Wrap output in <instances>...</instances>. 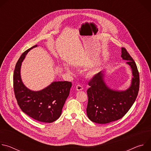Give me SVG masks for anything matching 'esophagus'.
Listing matches in <instances>:
<instances>
[{
  "mask_svg": "<svg viewBox=\"0 0 151 151\" xmlns=\"http://www.w3.org/2000/svg\"><path fill=\"white\" fill-rule=\"evenodd\" d=\"M76 90L77 91H82L83 90V87L81 85H78L76 87Z\"/></svg>",
  "mask_w": 151,
  "mask_h": 151,
  "instance_id": "34e87169",
  "label": "esophagus"
}]
</instances>
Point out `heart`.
<instances>
[{
  "label": "heart",
  "instance_id": "heart-1",
  "mask_svg": "<svg viewBox=\"0 0 151 151\" xmlns=\"http://www.w3.org/2000/svg\"><path fill=\"white\" fill-rule=\"evenodd\" d=\"M66 70H67L69 73H72V71L71 69H70V68H69V67H67V68H66Z\"/></svg>",
  "mask_w": 151,
  "mask_h": 151
}]
</instances>
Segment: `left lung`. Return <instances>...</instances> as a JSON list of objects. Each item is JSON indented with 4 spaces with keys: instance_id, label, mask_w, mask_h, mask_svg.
<instances>
[{
    "instance_id": "left-lung-1",
    "label": "left lung",
    "mask_w": 151,
    "mask_h": 151,
    "mask_svg": "<svg viewBox=\"0 0 151 151\" xmlns=\"http://www.w3.org/2000/svg\"><path fill=\"white\" fill-rule=\"evenodd\" d=\"M121 57L127 61L132 77L130 87L125 90L111 88L105 81L106 71L96 75L88 83L87 114L93 122L107 124L122 118L134 103L139 90V73L136 63L127 50L121 48Z\"/></svg>"
}]
</instances>
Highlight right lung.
<instances>
[{
	"mask_svg": "<svg viewBox=\"0 0 151 151\" xmlns=\"http://www.w3.org/2000/svg\"><path fill=\"white\" fill-rule=\"evenodd\" d=\"M37 47L36 45L26 50L16 64L13 76L14 93L23 112L36 121L51 123L61 116L63 106L69 95L72 83L54 81L39 91H33L26 87L21 76V64L27 53Z\"/></svg>",
	"mask_w": 151,
	"mask_h": 151,
	"instance_id": "1",
	"label": "right lung"
}]
</instances>
